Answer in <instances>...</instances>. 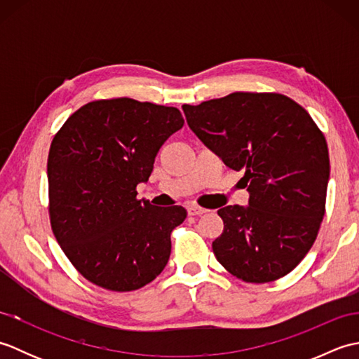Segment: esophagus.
<instances>
[{
    "label": "esophagus",
    "instance_id": "1",
    "mask_svg": "<svg viewBox=\"0 0 359 359\" xmlns=\"http://www.w3.org/2000/svg\"><path fill=\"white\" fill-rule=\"evenodd\" d=\"M187 211H188L189 216H201V215H205V212H207V210L197 207V205H189Z\"/></svg>",
    "mask_w": 359,
    "mask_h": 359
}]
</instances>
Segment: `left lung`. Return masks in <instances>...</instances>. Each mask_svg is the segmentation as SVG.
I'll list each match as a JSON object with an SVG mask.
<instances>
[{"label": "left lung", "instance_id": "obj_1", "mask_svg": "<svg viewBox=\"0 0 359 359\" xmlns=\"http://www.w3.org/2000/svg\"><path fill=\"white\" fill-rule=\"evenodd\" d=\"M182 109L205 147L243 171L250 193L248 207L217 211L224 231L212 242L216 259L253 284L285 276L313 245L325 212L330 160L324 134L282 94L233 93Z\"/></svg>", "mask_w": 359, "mask_h": 359}]
</instances>
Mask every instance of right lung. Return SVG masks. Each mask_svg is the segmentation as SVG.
Here are the masks:
<instances>
[{"mask_svg":"<svg viewBox=\"0 0 359 359\" xmlns=\"http://www.w3.org/2000/svg\"><path fill=\"white\" fill-rule=\"evenodd\" d=\"M177 108L133 98L81 106L53 137L48 158L52 231L93 284L133 292L154 280L171 255L185 208L137 199L158 149L184 126Z\"/></svg>","mask_w":359,"mask_h":359,"instance_id":"right-lung-1","label":"right lung"}]
</instances>
